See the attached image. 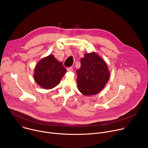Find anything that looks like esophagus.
Returning <instances> with one entry per match:
<instances>
[{
  "label": "esophagus",
  "instance_id": "34e87169",
  "mask_svg": "<svg viewBox=\"0 0 148 148\" xmlns=\"http://www.w3.org/2000/svg\"><path fill=\"white\" fill-rule=\"evenodd\" d=\"M67 71H69V72H71L73 71V67H69V68H67Z\"/></svg>",
  "mask_w": 148,
  "mask_h": 148
}]
</instances>
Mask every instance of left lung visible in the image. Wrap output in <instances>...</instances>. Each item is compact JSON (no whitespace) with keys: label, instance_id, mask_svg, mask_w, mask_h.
<instances>
[{"label":"left lung","instance_id":"obj_1","mask_svg":"<svg viewBox=\"0 0 148 148\" xmlns=\"http://www.w3.org/2000/svg\"><path fill=\"white\" fill-rule=\"evenodd\" d=\"M78 90L84 95L98 94L110 78L108 66L95 53L85 54L81 59V67L77 70Z\"/></svg>","mask_w":148,"mask_h":148}]
</instances>
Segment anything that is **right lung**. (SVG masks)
I'll return each mask as SVG.
<instances>
[{
  "label": "right lung",
  "mask_w": 148,
  "mask_h": 148,
  "mask_svg": "<svg viewBox=\"0 0 148 148\" xmlns=\"http://www.w3.org/2000/svg\"><path fill=\"white\" fill-rule=\"evenodd\" d=\"M67 72L62 62L57 60L53 55L41 59L36 66L34 78L45 89L55 87Z\"/></svg>",
  "instance_id": "obj_1"
}]
</instances>
